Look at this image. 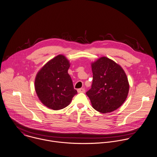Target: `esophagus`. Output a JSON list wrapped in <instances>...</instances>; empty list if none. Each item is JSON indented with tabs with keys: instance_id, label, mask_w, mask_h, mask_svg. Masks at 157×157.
<instances>
[{
	"instance_id": "34e87169",
	"label": "esophagus",
	"mask_w": 157,
	"mask_h": 157,
	"mask_svg": "<svg viewBox=\"0 0 157 157\" xmlns=\"http://www.w3.org/2000/svg\"><path fill=\"white\" fill-rule=\"evenodd\" d=\"M77 91L78 93H85V90L84 88H80V89H78L77 90Z\"/></svg>"
}]
</instances>
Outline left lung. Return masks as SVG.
Listing matches in <instances>:
<instances>
[{"label":"left lung","mask_w":157,"mask_h":157,"mask_svg":"<svg viewBox=\"0 0 157 157\" xmlns=\"http://www.w3.org/2000/svg\"><path fill=\"white\" fill-rule=\"evenodd\" d=\"M93 83L86 93L93 107L102 113L120 107L127 97L129 84L122 68L103 56L91 64Z\"/></svg>","instance_id":"1"}]
</instances>
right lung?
<instances>
[{"mask_svg":"<svg viewBox=\"0 0 157 157\" xmlns=\"http://www.w3.org/2000/svg\"><path fill=\"white\" fill-rule=\"evenodd\" d=\"M69 61L59 55L48 62L36 75L35 87L41 102L54 110L63 109L77 94L67 73Z\"/></svg>","mask_w":157,"mask_h":157,"instance_id":"right-lung-1","label":"right lung"}]
</instances>
